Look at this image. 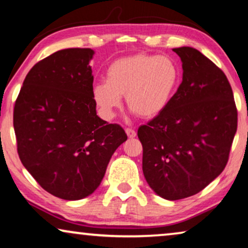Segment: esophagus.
Here are the masks:
<instances>
[{
    "label": "esophagus",
    "instance_id": "34e87169",
    "mask_svg": "<svg viewBox=\"0 0 248 248\" xmlns=\"http://www.w3.org/2000/svg\"><path fill=\"white\" fill-rule=\"evenodd\" d=\"M125 132H126L127 137L130 139H133L137 137V132H135L134 130H132V128H125Z\"/></svg>",
    "mask_w": 248,
    "mask_h": 248
}]
</instances>
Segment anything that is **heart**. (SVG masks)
<instances>
[{"mask_svg": "<svg viewBox=\"0 0 248 248\" xmlns=\"http://www.w3.org/2000/svg\"><path fill=\"white\" fill-rule=\"evenodd\" d=\"M179 81L181 71L170 57L138 54L115 60L106 71V81L93 86V98L107 120L115 116L123 96L133 113L152 118L168 107Z\"/></svg>", "mask_w": 248, "mask_h": 248, "instance_id": "1", "label": "heart"}]
</instances>
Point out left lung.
<instances>
[{"instance_id": "1", "label": "left lung", "mask_w": 248, "mask_h": 248, "mask_svg": "<svg viewBox=\"0 0 248 248\" xmlns=\"http://www.w3.org/2000/svg\"><path fill=\"white\" fill-rule=\"evenodd\" d=\"M172 50L182 60V83L138 137L145 181L155 194L175 201L201 192L225 169L237 108L226 74L212 61L192 47Z\"/></svg>"}]
</instances>
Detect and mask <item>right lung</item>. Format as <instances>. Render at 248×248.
<instances>
[{
	"instance_id": "add662e5",
	"label": "right lung",
	"mask_w": 248,
	"mask_h": 248,
	"mask_svg": "<svg viewBox=\"0 0 248 248\" xmlns=\"http://www.w3.org/2000/svg\"><path fill=\"white\" fill-rule=\"evenodd\" d=\"M93 54L67 48L36 63L13 111L22 165L45 191L69 201L96 191L111 155L127 140L120 125L97 115L89 65Z\"/></svg>"
}]
</instances>
